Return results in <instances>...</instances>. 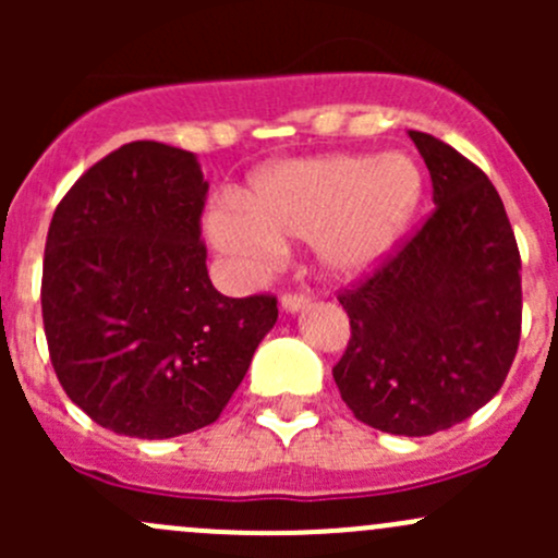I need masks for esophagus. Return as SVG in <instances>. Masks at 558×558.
Listing matches in <instances>:
<instances>
[{
	"label": "esophagus",
	"instance_id": "34e87169",
	"mask_svg": "<svg viewBox=\"0 0 558 558\" xmlns=\"http://www.w3.org/2000/svg\"><path fill=\"white\" fill-rule=\"evenodd\" d=\"M311 302V296L305 294V291H286L283 296H280V305H283L286 313H296L302 311V307Z\"/></svg>",
	"mask_w": 558,
	"mask_h": 558
}]
</instances>
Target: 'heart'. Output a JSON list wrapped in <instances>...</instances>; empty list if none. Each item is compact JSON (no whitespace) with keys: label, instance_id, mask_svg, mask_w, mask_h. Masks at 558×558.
<instances>
[{"label":"heart","instance_id":"b5f03b06","mask_svg":"<svg viewBox=\"0 0 558 558\" xmlns=\"http://www.w3.org/2000/svg\"><path fill=\"white\" fill-rule=\"evenodd\" d=\"M421 194L424 178L404 154L315 156L258 172L240 205L210 213L207 229L247 267L278 256L286 240H313L331 272L356 275L399 243Z\"/></svg>","mask_w":558,"mask_h":558}]
</instances>
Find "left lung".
I'll return each mask as SVG.
<instances>
[{
	"instance_id": "1",
	"label": "left lung",
	"mask_w": 558,
	"mask_h": 558,
	"mask_svg": "<svg viewBox=\"0 0 558 558\" xmlns=\"http://www.w3.org/2000/svg\"><path fill=\"white\" fill-rule=\"evenodd\" d=\"M435 210L337 294L351 340L331 375L359 421L424 437L461 424L499 391L521 340V253L481 167L410 132Z\"/></svg>"
}]
</instances>
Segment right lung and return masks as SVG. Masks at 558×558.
Masks as SVG:
<instances>
[{
    "instance_id": "add662e5",
    "label": "right lung",
    "mask_w": 558,
    "mask_h": 558,
    "mask_svg": "<svg viewBox=\"0 0 558 558\" xmlns=\"http://www.w3.org/2000/svg\"><path fill=\"white\" fill-rule=\"evenodd\" d=\"M207 180L183 148L137 140L75 180L50 218L43 324L66 397L116 435L213 424L243 384L278 300L207 275Z\"/></svg>"
}]
</instances>
